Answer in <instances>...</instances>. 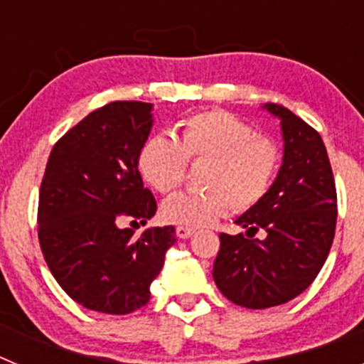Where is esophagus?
Segmentation results:
<instances>
[{"label": "esophagus", "instance_id": "obj_1", "mask_svg": "<svg viewBox=\"0 0 364 364\" xmlns=\"http://www.w3.org/2000/svg\"><path fill=\"white\" fill-rule=\"evenodd\" d=\"M193 233H195V230H193V228H186V226L176 228V237H178V239H189Z\"/></svg>", "mask_w": 364, "mask_h": 364}]
</instances>
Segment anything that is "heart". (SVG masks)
<instances>
[{
  "label": "heart",
  "instance_id": "1",
  "mask_svg": "<svg viewBox=\"0 0 364 364\" xmlns=\"http://www.w3.org/2000/svg\"><path fill=\"white\" fill-rule=\"evenodd\" d=\"M188 162L204 164L200 193H180L162 205V218L186 228L210 226L231 205L244 211L259 204L272 189L281 166V151L272 138L257 134L247 122L226 111L193 112L171 134H151L138 154V169L159 193L182 186Z\"/></svg>",
  "mask_w": 364,
  "mask_h": 364
}]
</instances>
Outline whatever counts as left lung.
<instances>
[{
  "instance_id": "8db88e82",
  "label": "left lung",
  "mask_w": 364,
  "mask_h": 364,
  "mask_svg": "<svg viewBox=\"0 0 364 364\" xmlns=\"http://www.w3.org/2000/svg\"><path fill=\"white\" fill-rule=\"evenodd\" d=\"M281 120L284 156L272 189L235 224L246 235L264 230L266 239L220 233L213 264L218 290L252 310L291 301L314 282L336 235L337 193L323 138L290 109L266 104Z\"/></svg>"
}]
</instances>
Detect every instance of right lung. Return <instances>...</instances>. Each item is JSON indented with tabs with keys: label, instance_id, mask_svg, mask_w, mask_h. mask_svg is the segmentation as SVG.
Returning <instances> with one entry per match:
<instances>
[{
	"label": "right lung",
	"instance_id": "right-lung-1",
	"mask_svg": "<svg viewBox=\"0 0 364 364\" xmlns=\"http://www.w3.org/2000/svg\"><path fill=\"white\" fill-rule=\"evenodd\" d=\"M153 104L111 102L87 114L50 151L40 188L38 239L50 273L83 308L125 315L149 302L175 228L138 239L122 222L156 213L138 154L153 127Z\"/></svg>",
	"mask_w": 364,
	"mask_h": 364
}]
</instances>
